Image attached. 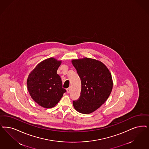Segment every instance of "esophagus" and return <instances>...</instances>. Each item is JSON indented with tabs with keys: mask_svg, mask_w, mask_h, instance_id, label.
<instances>
[{
	"mask_svg": "<svg viewBox=\"0 0 149 149\" xmlns=\"http://www.w3.org/2000/svg\"><path fill=\"white\" fill-rule=\"evenodd\" d=\"M66 91H67V93H70V91H71L70 88H68V89H66Z\"/></svg>",
	"mask_w": 149,
	"mask_h": 149,
	"instance_id": "esophagus-1",
	"label": "esophagus"
}]
</instances>
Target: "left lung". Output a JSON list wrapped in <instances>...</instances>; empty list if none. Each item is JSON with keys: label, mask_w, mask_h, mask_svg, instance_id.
Masks as SVG:
<instances>
[{"label": "left lung", "mask_w": 149, "mask_h": 149, "mask_svg": "<svg viewBox=\"0 0 149 149\" xmlns=\"http://www.w3.org/2000/svg\"><path fill=\"white\" fill-rule=\"evenodd\" d=\"M72 64L81 79V89L75 109L80 113L95 111L107 101L113 89V81L107 66L100 61L88 58L73 59Z\"/></svg>", "instance_id": "left-lung-1"}]
</instances>
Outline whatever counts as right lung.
<instances>
[{"label": "right lung", "mask_w": 149, "mask_h": 149, "mask_svg": "<svg viewBox=\"0 0 149 149\" xmlns=\"http://www.w3.org/2000/svg\"><path fill=\"white\" fill-rule=\"evenodd\" d=\"M61 61L50 58L39 63L30 72L27 88L33 100L44 108L54 107L65 93L57 70Z\"/></svg>", "instance_id": "obj_1"}]
</instances>
